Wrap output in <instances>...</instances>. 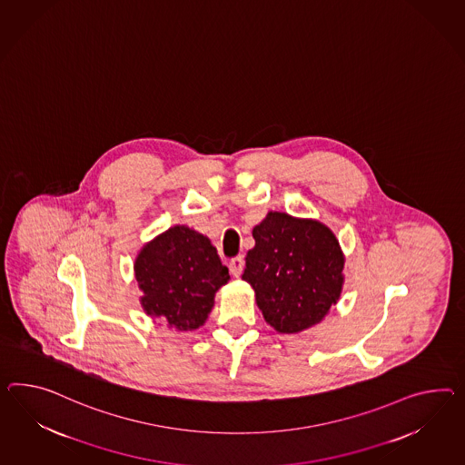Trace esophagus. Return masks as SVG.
I'll list each match as a JSON object with an SVG mask.
<instances>
[{
  "label": "esophagus",
  "instance_id": "obj_1",
  "mask_svg": "<svg viewBox=\"0 0 465 465\" xmlns=\"http://www.w3.org/2000/svg\"><path fill=\"white\" fill-rule=\"evenodd\" d=\"M242 268H244V258L242 256H236V258H232L229 262V272L234 274V276H239V274L242 273Z\"/></svg>",
  "mask_w": 465,
  "mask_h": 465
}]
</instances>
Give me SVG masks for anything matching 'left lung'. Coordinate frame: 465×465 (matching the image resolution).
<instances>
[{
  "mask_svg": "<svg viewBox=\"0 0 465 465\" xmlns=\"http://www.w3.org/2000/svg\"><path fill=\"white\" fill-rule=\"evenodd\" d=\"M242 280L254 288L264 321L282 333L319 323L341 297L344 256L317 221L270 213L252 229Z\"/></svg>",
  "mask_w": 465,
  "mask_h": 465,
  "instance_id": "1",
  "label": "left lung"
}]
</instances>
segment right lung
Returning a JSON list of instances; mask_svg holds the SVG:
<instances>
[{
    "label": "right lung",
    "instance_id": "right-lung-1",
    "mask_svg": "<svg viewBox=\"0 0 465 465\" xmlns=\"http://www.w3.org/2000/svg\"><path fill=\"white\" fill-rule=\"evenodd\" d=\"M143 290L142 305L170 329L195 331L214 305L215 292L229 280L217 250L201 232L170 227L144 246L134 262Z\"/></svg>",
    "mask_w": 465,
    "mask_h": 465
}]
</instances>
